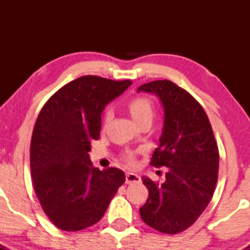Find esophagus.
I'll list each match as a JSON object with an SVG mask.
<instances>
[{
	"label": "esophagus",
	"mask_w": 250,
	"mask_h": 250,
	"mask_svg": "<svg viewBox=\"0 0 250 250\" xmlns=\"http://www.w3.org/2000/svg\"><path fill=\"white\" fill-rule=\"evenodd\" d=\"M140 176L135 173H127L125 174V183L127 184H134L139 183Z\"/></svg>",
	"instance_id": "esophagus-1"
}]
</instances>
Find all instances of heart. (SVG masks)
<instances>
[{"label": "heart", "mask_w": 250, "mask_h": 250, "mask_svg": "<svg viewBox=\"0 0 250 250\" xmlns=\"http://www.w3.org/2000/svg\"><path fill=\"white\" fill-rule=\"evenodd\" d=\"M128 110H129L132 117L137 121L138 123L144 122V121H152L153 113H155V106L150 98L147 97H137L133 98L128 103ZM111 118V112L109 110L104 115V122L107 123ZM127 162H133V156L128 153L125 156Z\"/></svg>", "instance_id": "heart-1"}]
</instances>
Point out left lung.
I'll use <instances>...</instances> for the list:
<instances>
[{
  "instance_id": "left-lung-1",
  "label": "left lung",
  "mask_w": 250,
  "mask_h": 250,
  "mask_svg": "<svg viewBox=\"0 0 250 250\" xmlns=\"http://www.w3.org/2000/svg\"><path fill=\"white\" fill-rule=\"evenodd\" d=\"M140 92L157 95L165 110L163 132L150 165L167 167L162 184L143 176L148 198L140 215L160 232L179 233L200 218L213 197L218 145L206 111L185 89L163 80L141 84Z\"/></svg>"
}]
</instances>
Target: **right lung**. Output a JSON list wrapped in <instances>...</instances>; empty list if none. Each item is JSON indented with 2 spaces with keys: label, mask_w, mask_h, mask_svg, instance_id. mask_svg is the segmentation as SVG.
Instances as JSON below:
<instances>
[{
  "label": "right lung",
  "mask_w": 250,
  "mask_h": 250,
  "mask_svg": "<svg viewBox=\"0 0 250 250\" xmlns=\"http://www.w3.org/2000/svg\"><path fill=\"white\" fill-rule=\"evenodd\" d=\"M130 84L82 76L54 93L37 117L30 146L32 183L42 209L60 230L97 224L125 181L118 168L93 167L88 152L90 141L99 139L105 106Z\"/></svg>",
  "instance_id": "right-lung-1"
}]
</instances>
